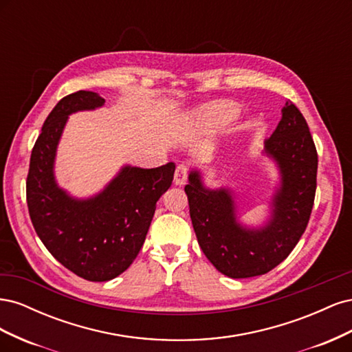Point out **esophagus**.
<instances>
[{
  "mask_svg": "<svg viewBox=\"0 0 352 352\" xmlns=\"http://www.w3.org/2000/svg\"><path fill=\"white\" fill-rule=\"evenodd\" d=\"M188 173H189V168L186 164H179L176 167V172H175V184L176 185H185L186 180H188Z\"/></svg>",
  "mask_w": 352,
  "mask_h": 352,
  "instance_id": "1",
  "label": "esophagus"
}]
</instances>
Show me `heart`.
<instances>
[{"instance_id": "heart-1", "label": "heart", "mask_w": 352, "mask_h": 352, "mask_svg": "<svg viewBox=\"0 0 352 352\" xmlns=\"http://www.w3.org/2000/svg\"><path fill=\"white\" fill-rule=\"evenodd\" d=\"M233 116H235V109L228 102H212L201 110V120L210 129L228 123Z\"/></svg>"}]
</instances>
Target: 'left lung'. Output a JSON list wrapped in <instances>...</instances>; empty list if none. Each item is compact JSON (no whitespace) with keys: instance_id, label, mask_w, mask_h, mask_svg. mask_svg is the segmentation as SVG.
Wrapping results in <instances>:
<instances>
[{"instance_id":"8db88e82","label":"left lung","mask_w":352,"mask_h":352,"mask_svg":"<svg viewBox=\"0 0 352 352\" xmlns=\"http://www.w3.org/2000/svg\"><path fill=\"white\" fill-rule=\"evenodd\" d=\"M265 153L279 163L282 186L274 197L273 219L261 230L242 229L230 194L210 190L198 172L189 175L185 192L199 247L214 267L233 279L269 273L292 252L307 229L317 186V150L301 111L286 101L282 119Z\"/></svg>"}]
</instances>
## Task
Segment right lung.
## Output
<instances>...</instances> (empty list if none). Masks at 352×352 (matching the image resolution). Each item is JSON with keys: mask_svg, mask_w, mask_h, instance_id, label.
I'll use <instances>...</instances> for the list:
<instances>
[{"mask_svg": "<svg viewBox=\"0 0 352 352\" xmlns=\"http://www.w3.org/2000/svg\"><path fill=\"white\" fill-rule=\"evenodd\" d=\"M104 101L91 91L61 98L42 126L26 179L29 216L39 239L66 269L91 282L111 280L133 263L176 167L127 166L95 198L78 201L66 195L52 175L63 127L70 113L92 110Z\"/></svg>", "mask_w": 352, "mask_h": 352, "instance_id": "add662e5", "label": "right lung"}]
</instances>
